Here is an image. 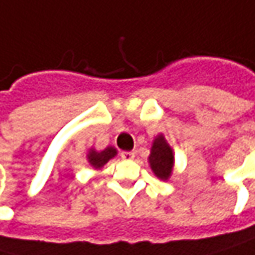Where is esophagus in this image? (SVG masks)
I'll return each mask as SVG.
<instances>
[{"mask_svg":"<svg viewBox=\"0 0 255 255\" xmlns=\"http://www.w3.org/2000/svg\"><path fill=\"white\" fill-rule=\"evenodd\" d=\"M134 151H121V157L123 159H126V160H131V159H134Z\"/></svg>","mask_w":255,"mask_h":255,"instance_id":"esophagus-1","label":"esophagus"}]
</instances>
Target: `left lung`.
Returning a JSON list of instances; mask_svg holds the SVG:
<instances>
[{"label": "left lung", "mask_w": 255, "mask_h": 255, "mask_svg": "<svg viewBox=\"0 0 255 255\" xmlns=\"http://www.w3.org/2000/svg\"><path fill=\"white\" fill-rule=\"evenodd\" d=\"M151 171L159 179L168 181L174 169V150L169 143L165 140L163 134H159L151 144L150 156H149Z\"/></svg>", "instance_id": "8db88e82"}]
</instances>
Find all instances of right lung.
Segmentation results:
<instances>
[{"label": "right lung", "mask_w": 255, "mask_h": 255, "mask_svg": "<svg viewBox=\"0 0 255 255\" xmlns=\"http://www.w3.org/2000/svg\"><path fill=\"white\" fill-rule=\"evenodd\" d=\"M115 156H117V149L112 147V146H108L106 149L101 151H98L96 149H90L89 153H87V160H89L92 168L101 169L105 163H108Z\"/></svg>", "instance_id": "obj_1"}]
</instances>
